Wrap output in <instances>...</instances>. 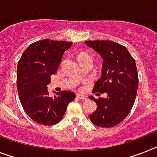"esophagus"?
Instances as JSON below:
<instances>
[{
	"mask_svg": "<svg viewBox=\"0 0 157 157\" xmlns=\"http://www.w3.org/2000/svg\"><path fill=\"white\" fill-rule=\"evenodd\" d=\"M76 98L79 99H81V101H87V98L84 95H81V94H78V95H76Z\"/></svg>",
	"mask_w": 157,
	"mask_h": 157,
	"instance_id": "1",
	"label": "esophagus"
}]
</instances>
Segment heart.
Masks as SVG:
<instances>
[{
    "label": "heart",
    "instance_id": "obj_1",
    "mask_svg": "<svg viewBox=\"0 0 157 157\" xmlns=\"http://www.w3.org/2000/svg\"><path fill=\"white\" fill-rule=\"evenodd\" d=\"M81 56H86V55H81ZM80 56V57H81Z\"/></svg>",
    "mask_w": 157,
    "mask_h": 157
}]
</instances>
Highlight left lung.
Wrapping results in <instances>:
<instances>
[{
  "label": "left lung",
  "mask_w": 157,
  "mask_h": 157,
  "mask_svg": "<svg viewBox=\"0 0 157 157\" xmlns=\"http://www.w3.org/2000/svg\"><path fill=\"white\" fill-rule=\"evenodd\" d=\"M85 43L103 59L101 77L93 93L107 94L105 98L90 97L97 104L90 120L101 127H114L128 115L136 100L139 85L136 61L126 47L114 42L98 40Z\"/></svg>",
  "instance_id": "obj_1"
}]
</instances>
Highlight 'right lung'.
Listing matches in <instances>:
<instances>
[{"label": "right lung", "instance_id": "obj_1", "mask_svg": "<svg viewBox=\"0 0 157 157\" xmlns=\"http://www.w3.org/2000/svg\"><path fill=\"white\" fill-rule=\"evenodd\" d=\"M72 43L43 39L30 44L21 55L17 67V88L25 112L33 121L44 126L62 119L67 105L75 99L72 91L55 92L49 96L48 85L56 73L65 51Z\"/></svg>", "mask_w": 157, "mask_h": 157}]
</instances>
